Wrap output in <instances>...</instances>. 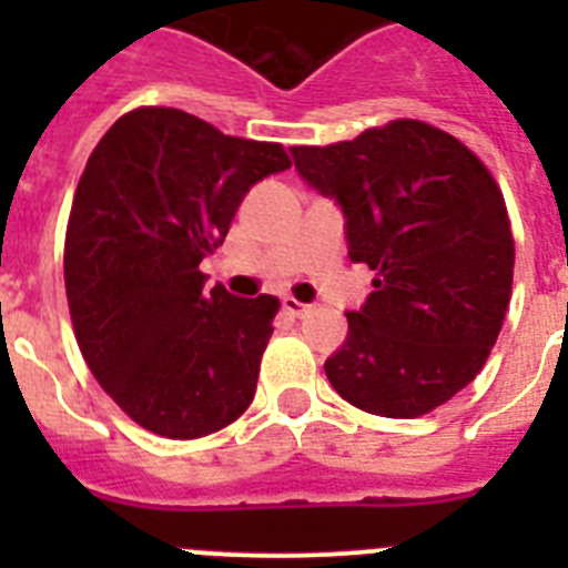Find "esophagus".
<instances>
[{"instance_id": "34e87169", "label": "esophagus", "mask_w": 568, "mask_h": 568, "mask_svg": "<svg viewBox=\"0 0 568 568\" xmlns=\"http://www.w3.org/2000/svg\"><path fill=\"white\" fill-rule=\"evenodd\" d=\"M281 310H284V313H287V315H293V318H301V315L310 313L307 304H301L298 298H290V295L284 301H281Z\"/></svg>"}]
</instances>
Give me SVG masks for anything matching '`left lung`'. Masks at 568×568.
<instances>
[{
	"label": "left lung",
	"mask_w": 568,
	"mask_h": 568,
	"mask_svg": "<svg viewBox=\"0 0 568 568\" xmlns=\"http://www.w3.org/2000/svg\"><path fill=\"white\" fill-rule=\"evenodd\" d=\"M293 155L344 207L349 258L375 270V293L346 313L344 346L324 364L329 384L381 418L433 413L484 369L509 307L515 239L495 175L418 119Z\"/></svg>",
	"instance_id": "1"
}]
</instances>
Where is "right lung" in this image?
<instances>
[{"label": "right lung", "mask_w": 568, "mask_h": 568, "mask_svg": "<svg viewBox=\"0 0 568 568\" xmlns=\"http://www.w3.org/2000/svg\"><path fill=\"white\" fill-rule=\"evenodd\" d=\"M290 164L281 144L175 108L130 110L90 153L64 233L70 321L90 373L148 433L204 438L253 400L281 304L204 290L199 264L244 193Z\"/></svg>", "instance_id": "right-lung-1"}]
</instances>
